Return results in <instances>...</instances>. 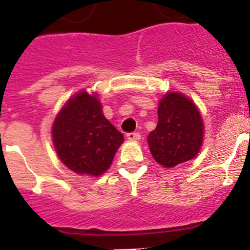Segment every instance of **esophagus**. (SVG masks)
<instances>
[{
    "label": "esophagus",
    "instance_id": "1",
    "mask_svg": "<svg viewBox=\"0 0 250 250\" xmlns=\"http://www.w3.org/2000/svg\"><path fill=\"white\" fill-rule=\"evenodd\" d=\"M126 136H127V139L131 141H138V140H140V138H141V135L139 134V132H129Z\"/></svg>",
    "mask_w": 250,
    "mask_h": 250
}]
</instances>
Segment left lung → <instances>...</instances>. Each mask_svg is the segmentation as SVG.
<instances>
[{"label": "left lung", "instance_id": "left-lung-1", "mask_svg": "<svg viewBox=\"0 0 250 250\" xmlns=\"http://www.w3.org/2000/svg\"><path fill=\"white\" fill-rule=\"evenodd\" d=\"M158 125L147 136L156 163L173 167L195 158L203 144L204 124L195 104L180 92H167L158 107Z\"/></svg>", "mask_w": 250, "mask_h": 250}]
</instances>
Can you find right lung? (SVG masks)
<instances>
[{
    "label": "right lung",
    "instance_id": "obj_1",
    "mask_svg": "<svg viewBox=\"0 0 250 250\" xmlns=\"http://www.w3.org/2000/svg\"><path fill=\"white\" fill-rule=\"evenodd\" d=\"M52 140L60 160L68 169L99 176L110 167L124 136L104 116L96 95L80 91L57 114Z\"/></svg>",
    "mask_w": 250,
    "mask_h": 250
}]
</instances>
